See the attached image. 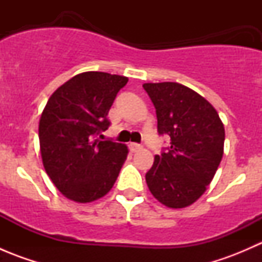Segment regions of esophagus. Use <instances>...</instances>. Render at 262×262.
Listing matches in <instances>:
<instances>
[{"label":"esophagus","mask_w":262,"mask_h":262,"mask_svg":"<svg viewBox=\"0 0 262 262\" xmlns=\"http://www.w3.org/2000/svg\"><path fill=\"white\" fill-rule=\"evenodd\" d=\"M129 148H130L132 152H138V150L142 149V146L138 143H130L129 144Z\"/></svg>","instance_id":"esophagus-1"}]
</instances>
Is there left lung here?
Masks as SVG:
<instances>
[{"label": "left lung", "instance_id": "8db88e82", "mask_svg": "<svg viewBox=\"0 0 262 262\" xmlns=\"http://www.w3.org/2000/svg\"><path fill=\"white\" fill-rule=\"evenodd\" d=\"M143 89L155 105L158 134L171 138L146 173L148 189L166 207L185 208L204 194L218 170L223 123L204 97L184 84L144 83Z\"/></svg>", "mask_w": 262, "mask_h": 262}]
</instances>
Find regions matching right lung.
<instances>
[{
    "label": "right lung",
    "mask_w": 262,
    "mask_h": 262,
    "mask_svg": "<svg viewBox=\"0 0 262 262\" xmlns=\"http://www.w3.org/2000/svg\"><path fill=\"white\" fill-rule=\"evenodd\" d=\"M128 82L124 76L83 72L58 87L39 121L44 168L68 199L90 203L112 190L128 148L96 138L110 125L107 113Z\"/></svg>",
    "instance_id": "right-lung-1"
}]
</instances>
